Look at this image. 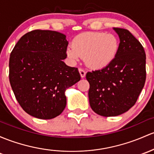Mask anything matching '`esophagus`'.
Wrapping results in <instances>:
<instances>
[{"label": "esophagus", "mask_w": 154, "mask_h": 154, "mask_svg": "<svg viewBox=\"0 0 154 154\" xmlns=\"http://www.w3.org/2000/svg\"><path fill=\"white\" fill-rule=\"evenodd\" d=\"M79 72H80L81 77H82V79L85 77V75H86V72H85V70H83V69H82V68H79Z\"/></svg>", "instance_id": "1"}]
</instances>
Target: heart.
I'll use <instances>...</instances> for the list:
<instances>
[{
	"instance_id": "heart-1",
	"label": "heart",
	"mask_w": 154,
	"mask_h": 154,
	"mask_svg": "<svg viewBox=\"0 0 154 154\" xmlns=\"http://www.w3.org/2000/svg\"><path fill=\"white\" fill-rule=\"evenodd\" d=\"M119 48V39L115 34L89 31L74 37L72 46L67 47L66 54L72 62H76L82 57L87 67L100 70L115 60Z\"/></svg>"
}]
</instances>
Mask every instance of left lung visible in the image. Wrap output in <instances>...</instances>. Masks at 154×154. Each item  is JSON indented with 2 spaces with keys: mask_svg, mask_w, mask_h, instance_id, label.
Segmentation results:
<instances>
[{
  "mask_svg": "<svg viewBox=\"0 0 154 154\" xmlns=\"http://www.w3.org/2000/svg\"><path fill=\"white\" fill-rule=\"evenodd\" d=\"M120 37L115 60L101 70L88 72L89 100L92 109L103 117L120 115L138 99L146 79L145 52L129 31L114 28Z\"/></svg>",
  "mask_w": 154,
  "mask_h": 154,
  "instance_id": "1",
  "label": "left lung"
}]
</instances>
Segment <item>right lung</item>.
<instances>
[{"mask_svg": "<svg viewBox=\"0 0 154 154\" xmlns=\"http://www.w3.org/2000/svg\"><path fill=\"white\" fill-rule=\"evenodd\" d=\"M68 42L62 33L34 30L24 34L9 58V82L26 113L42 120L59 116L67 103L66 89L80 81L77 67L66 65Z\"/></svg>", "mask_w": 154, "mask_h": 154, "instance_id": "1", "label": "right lung"}]
</instances>
